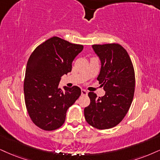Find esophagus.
<instances>
[{"label":"esophagus","mask_w":160,"mask_h":160,"mask_svg":"<svg viewBox=\"0 0 160 160\" xmlns=\"http://www.w3.org/2000/svg\"><path fill=\"white\" fill-rule=\"evenodd\" d=\"M88 92L86 90H82V95H83V96H86V95H88Z\"/></svg>","instance_id":"obj_1"}]
</instances>
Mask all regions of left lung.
I'll return each instance as SVG.
<instances>
[{"label":"left lung","instance_id":"8db88e82","mask_svg":"<svg viewBox=\"0 0 160 160\" xmlns=\"http://www.w3.org/2000/svg\"><path fill=\"white\" fill-rule=\"evenodd\" d=\"M92 50L101 62L97 80L105 91L97 98L88 93L90 103L84 108L87 122L98 129L115 127L124 119L133 101L135 73L129 55L118 44H94Z\"/></svg>","mask_w":160,"mask_h":160}]
</instances>
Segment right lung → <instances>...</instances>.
<instances>
[{
  "label": "right lung",
  "instance_id": "obj_1",
  "mask_svg": "<svg viewBox=\"0 0 160 160\" xmlns=\"http://www.w3.org/2000/svg\"><path fill=\"white\" fill-rule=\"evenodd\" d=\"M84 47L54 36L35 48L29 56L23 83L27 111L33 123L45 131L60 128L67 110L81 95L73 86H58L61 77L72 70V62Z\"/></svg>",
  "mask_w": 160,
  "mask_h": 160
}]
</instances>
